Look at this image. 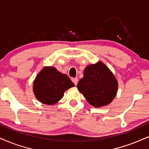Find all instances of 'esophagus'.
I'll list each match as a JSON object with an SVG mask.
<instances>
[{
  "mask_svg": "<svg viewBox=\"0 0 149 149\" xmlns=\"http://www.w3.org/2000/svg\"><path fill=\"white\" fill-rule=\"evenodd\" d=\"M72 82L74 83L75 86L77 85V83H78V79L77 78H72Z\"/></svg>",
  "mask_w": 149,
  "mask_h": 149,
  "instance_id": "1",
  "label": "esophagus"
}]
</instances>
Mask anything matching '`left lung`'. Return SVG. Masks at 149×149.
<instances>
[{"label": "left lung", "instance_id": "8db88e82", "mask_svg": "<svg viewBox=\"0 0 149 149\" xmlns=\"http://www.w3.org/2000/svg\"><path fill=\"white\" fill-rule=\"evenodd\" d=\"M77 88L91 105L98 108L108 105L115 98L117 82L110 70L98 62L86 67Z\"/></svg>", "mask_w": 149, "mask_h": 149}]
</instances>
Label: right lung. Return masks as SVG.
I'll list each match as a JSON object with an SVG mask.
<instances>
[{
  "instance_id": "1",
  "label": "right lung",
  "mask_w": 149,
  "mask_h": 149,
  "mask_svg": "<svg viewBox=\"0 0 149 149\" xmlns=\"http://www.w3.org/2000/svg\"><path fill=\"white\" fill-rule=\"evenodd\" d=\"M74 86L68 77L53 67H45L37 75L33 84L34 93L38 101L47 105L56 104L66 90Z\"/></svg>"
}]
</instances>
